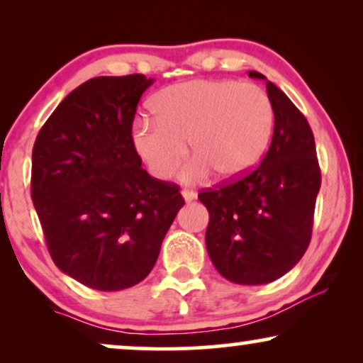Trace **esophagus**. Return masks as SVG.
<instances>
[{"mask_svg": "<svg viewBox=\"0 0 363 363\" xmlns=\"http://www.w3.org/2000/svg\"><path fill=\"white\" fill-rule=\"evenodd\" d=\"M182 196H183V200H185L186 203H190V201H193L196 198V193H193L190 190H183L182 191Z\"/></svg>", "mask_w": 363, "mask_h": 363, "instance_id": "obj_1", "label": "esophagus"}]
</instances>
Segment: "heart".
I'll use <instances>...</instances> for the list:
<instances>
[{
  "label": "heart",
  "instance_id": "heart-1",
  "mask_svg": "<svg viewBox=\"0 0 363 363\" xmlns=\"http://www.w3.org/2000/svg\"><path fill=\"white\" fill-rule=\"evenodd\" d=\"M157 117H142L132 132L133 147L153 177L167 180L186 155L185 183L215 173L216 180L245 177L261 162L272 133V107L264 91L236 81H186L153 99Z\"/></svg>",
  "mask_w": 363,
  "mask_h": 363
}]
</instances>
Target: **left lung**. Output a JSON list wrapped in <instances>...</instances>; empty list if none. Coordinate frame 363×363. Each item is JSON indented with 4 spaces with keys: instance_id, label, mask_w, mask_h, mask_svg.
<instances>
[{
    "instance_id": "1",
    "label": "left lung",
    "mask_w": 363,
    "mask_h": 363,
    "mask_svg": "<svg viewBox=\"0 0 363 363\" xmlns=\"http://www.w3.org/2000/svg\"><path fill=\"white\" fill-rule=\"evenodd\" d=\"M251 77L264 79L251 71ZM274 132L261 165L240 180L198 195L210 213L208 256L225 279L259 286L289 272L309 246L320 170L306 117L266 82Z\"/></svg>"
}]
</instances>
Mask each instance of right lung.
Wrapping results in <instances>:
<instances>
[{
    "mask_svg": "<svg viewBox=\"0 0 363 363\" xmlns=\"http://www.w3.org/2000/svg\"><path fill=\"white\" fill-rule=\"evenodd\" d=\"M143 74L89 79L39 130L31 196L54 264L97 291L145 279L162 241L185 205L173 183L142 168L132 122Z\"/></svg>",
    "mask_w": 363,
    "mask_h": 363,
    "instance_id": "add662e5",
    "label": "right lung"
}]
</instances>
